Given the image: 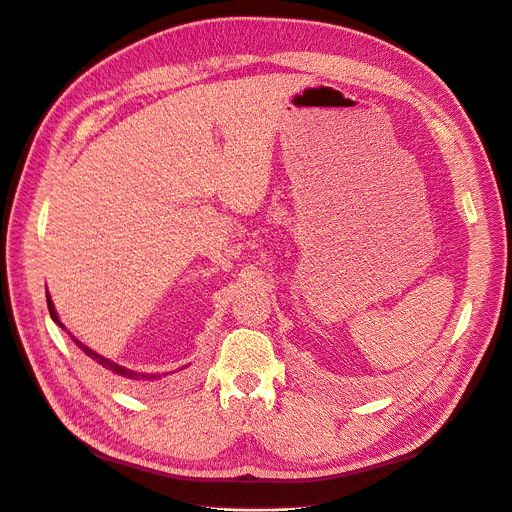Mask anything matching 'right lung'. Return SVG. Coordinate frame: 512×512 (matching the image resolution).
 <instances>
[{"label":"right lung","instance_id":"obj_1","mask_svg":"<svg viewBox=\"0 0 512 512\" xmlns=\"http://www.w3.org/2000/svg\"><path fill=\"white\" fill-rule=\"evenodd\" d=\"M47 309H49V315H51V319L56 321V324H58L60 328H64V324H62L60 317H58V313H56V307H53V301H51V297H49V292H47ZM64 330H66V328H64ZM68 334H70V332H68ZM70 338L76 342V346H78L80 351H83L87 357H91L93 361H97L101 367H105V369H110V371H114V373L122 375V378L149 382V380H159L161 375H166V373H141V371H132V369H126V367H122V365H118V363H114V361H110V359H105L103 355L95 353L93 348H89L87 344H83V342H80V340H76L72 334H70ZM180 369H184V367H180Z\"/></svg>","mask_w":512,"mask_h":512}]
</instances>
